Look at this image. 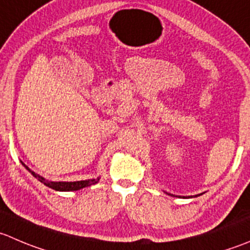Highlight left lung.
I'll return each mask as SVG.
<instances>
[{"label": "left lung", "mask_w": 250, "mask_h": 250, "mask_svg": "<svg viewBox=\"0 0 250 250\" xmlns=\"http://www.w3.org/2000/svg\"><path fill=\"white\" fill-rule=\"evenodd\" d=\"M198 195H200V194H198ZM195 197H197V195H195Z\"/></svg>", "instance_id": "left-lung-1"}]
</instances>
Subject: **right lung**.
Instances as JSON below:
<instances>
[{
    "mask_svg": "<svg viewBox=\"0 0 250 250\" xmlns=\"http://www.w3.org/2000/svg\"><path fill=\"white\" fill-rule=\"evenodd\" d=\"M21 165H23V166L25 167V168L28 169V171L30 172V173L33 174V176L35 177L36 179H38V181H40L41 183H43V184H45V186H47L48 188H52V189L58 190V192H72V190H79V189H82V188H85V187L91 186V184L98 183L99 179H100V177H98V178L86 179V181L51 182V181H47V179H45V178H43V177H41L40 174H36L35 172L31 171V169L29 168V167L26 166L25 164H23V162H21Z\"/></svg>",
    "mask_w": 250,
    "mask_h": 250,
    "instance_id": "right-lung-1",
    "label": "right lung"
}]
</instances>
